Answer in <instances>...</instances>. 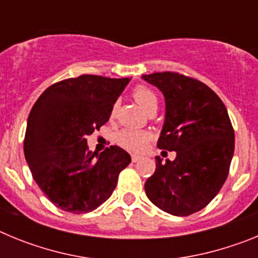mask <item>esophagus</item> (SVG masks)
<instances>
[{"label": "esophagus", "mask_w": 258, "mask_h": 258, "mask_svg": "<svg viewBox=\"0 0 258 258\" xmlns=\"http://www.w3.org/2000/svg\"><path fill=\"white\" fill-rule=\"evenodd\" d=\"M140 160H141L140 155H132V161H133V163H137V161H140Z\"/></svg>", "instance_id": "esophagus-1"}]
</instances>
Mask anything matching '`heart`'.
<instances>
[{"mask_svg":"<svg viewBox=\"0 0 258 258\" xmlns=\"http://www.w3.org/2000/svg\"><path fill=\"white\" fill-rule=\"evenodd\" d=\"M132 95L136 99V102L142 107L143 109L149 111L152 106L157 104V97L154 93L152 89L145 85H138L133 89ZM116 112H117V103H115L111 109V117H115ZM150 138V134L147 132L143 131H134V129H122L121 132H118L116 136V142L118 145L124 147V149L129 150V151H142L145 149V146L147 145V141Z\"/></svg>","mask_w":258,"mask_h":258,"instance_id":"1","label":"heart"}]
</instances>
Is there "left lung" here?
<instances>
[{
    "label": "left lung",
    "instance_id": "left-lung-1",
    "mask_svg": "<svg viewBox=\"0 0 258 258\" xmlns=\"http://www.w3.org/2000/svg\"><path fill=\"white\" fill-rule=\"evenodd\" d=\"M143 79L165 97V124L157 147L175 151L145 183L152 204L173 216H190L206 208L229 175L235 134L227 109L199 80L178 72H156Z\"/></svg>",
    "mask_w": 258,
    "mask_h": 258
}]
</instances>
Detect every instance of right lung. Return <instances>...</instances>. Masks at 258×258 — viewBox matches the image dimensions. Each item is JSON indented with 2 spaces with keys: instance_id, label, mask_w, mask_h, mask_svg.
Segmentation results:
<instances>
[{
  "instance_id": "obj_1",
  "label": "right lung",
  "mask_w": 258,
  "mask_h": 258,
  "mask_svg": "<svg viewBox=\"0 0 258 258\" xmlns=\"http://www.w3.org/2000/svg\"><path fill=\"white\" fill-rule=\"evenodd\" d=\"M129 79L81 75L52 84L32 107L24 156L32 177L61 211L88 213L106 202L132 161L118 146L90 152L86 137L108 121Z\"/></svg>"
}]
</instances>
